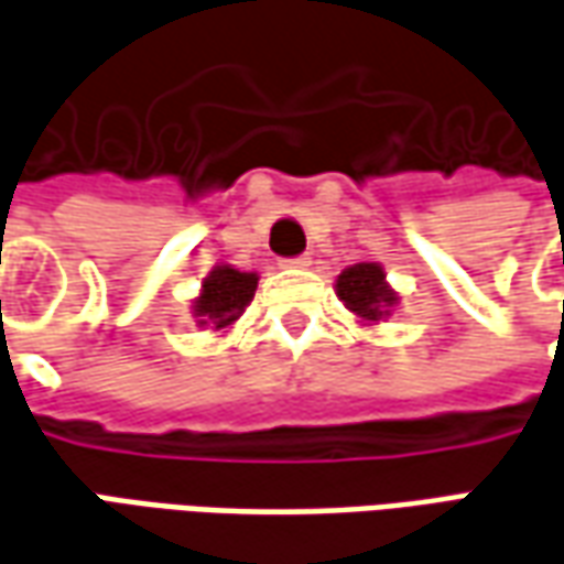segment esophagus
<instances>
[{"instance_id":"esophagus-1","label":"esophagus","mask_w":564,"mask_h":564,"mask_svg":"<svg viewBox=\"0 0 564 564\" xmlns=\"http://www.w3.org/2000/svg\"><path fill=\"white\" fill-rule=\"evenodd\" d=\"M312 265V259H308V256H299V259H286V262H283V268H308Z\"/></svg>"}]
</instances>
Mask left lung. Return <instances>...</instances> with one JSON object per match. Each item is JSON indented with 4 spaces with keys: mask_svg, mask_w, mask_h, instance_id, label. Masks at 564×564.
<instances>
[{
    "mask_svg": "<svg viewBox=\"0 0 564 564\" xmlns=\"http://www.w3.org/2000/svg\"><path fill=\"white\" fill-rule=\"evenodd\" d=\"M336 296L343 299L348 312L355 314V321L364 327H377L386 317H392L398 308V290L392 283L386 281V268L373 262V259H364L348 265L336 283H333Z\"/></svg>",
    "mask_w": 564,
    "mask_h": 564,
    "instance_id": "left-lung-1",
    "label": "left lung"
}]
</instances>
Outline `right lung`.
<instances>
[{
  "mask_svg": "<svg viewBox=\"0 0 564 564\" xmlns=\"http://www.w3.org/2000/svg\"><path fill=\"white\" fill-rule=\"evenodd\" d=\"M256 286H259L256 271H240L228 262H216L213 271L203 278L200 293L191 299V314L197 327L218 336L231 330L256 296Z\"/></svg>",
  "mask_w": 564,
  "mask_h": 564,
  "instance_id": "right-lung-1",
  "label": "right lung"
}]
</instances>
